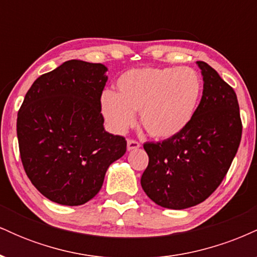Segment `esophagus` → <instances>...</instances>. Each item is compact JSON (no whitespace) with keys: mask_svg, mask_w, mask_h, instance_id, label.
Segmentation results:
<instances>
[{"mask_svg":"<svg viewBox=\"0 0 257 257\" xmlns=\"http://www.w3.org/2000/svg\"><path fill=\"white\" fill-rule=\"evenodd\" d=\"M140 147V144L135 140H128L126 141V150L128 151H133V150H138Z\"/></svg>","mask_w":257,"mask_h":257,"instance_id":"1","label":"esophagus"}]
</instances>
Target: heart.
Segmentation results:
<instances>
[{
  "label": "heart",
  "instance_id": "heart-1",
  "mask_svg": "<svg viewBox=\"0 0 257 257\" xmlns=\"http://www.w3.org/2000/svg\"><path fill=\"white\" fill-rule=\"evenodd\" d=\"M202 79L190 67H146L123 73L117 93L105 91L100 105L106 122L114 133H124L135 122L150 137L166 140L187 128L196 114Z\"/></svg>",
  "mask_w": 257,
  "mask_h": 257
}]
</instances>
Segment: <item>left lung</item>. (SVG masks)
<instances>
[{
  "label": "left lung",
  "mask_w": 257,
  "mask_h": 257,
  "mask_svg": "<svg viewBox=\"0 0 257 257\" xmlns=\"http://www.w3.org/2000/svg\"><path fill=\"white\" fill-rule=\"evenodd\" d=\"M203 95L184 132L162 143H146L149 166L141 187L163 208L194 206L219 187L239 147L241 120L237 95L210 65L197 61Z\"/></svg>",
  "instance_id": "1"
}]
</instances>
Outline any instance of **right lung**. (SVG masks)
<instances>
[{
	"mask_svg": "<svg viewBox=\"0 0 257 257\" xmlns=\"http://www.w3.org/2000/svg\"><path fill=\"white\" fill-rule=\"evenodd\" d=\"M106 71L102 64L65 61L34 82L18 112L26 175L58 204L82 205L95 197L108 167L125 153V139L104 128Z\"/></svg>",
	"mask_w": 257,
	"mask_h": 257,
	"instance_id": "right-lung-1",
	"label": "right lung"
}]
</instances>
